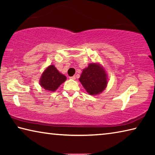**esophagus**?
<instances>
[{
	"instance_id": "34e87169",
	"label": "esophagus",
	"mask_w": 155,
	"mask_h": 155,
	"mask_svg": "<svg viewBox=\"0 0 155 155\" xmlns=\"http://www.w3.org/2000/svg\"><path fill=\"white\" fill-rule=\"evenodd\" d=\"M70 79H72V80H75L76 79V77H75V76H73V77H70Z\"/></svg>"
}]
</instances>
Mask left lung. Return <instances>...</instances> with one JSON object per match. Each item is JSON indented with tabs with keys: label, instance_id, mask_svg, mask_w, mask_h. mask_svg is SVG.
Instances as JSON below:
<instances>
[{
	"label": "left lung",
	"instance_id": "8db88e82",
	"mask_svg": "<svg viewBox=\"0 0 155 155\" xmlns=\"http://www.w3.org/2000/svg\"><path fill=\"white\" fill-rule=\"evenodd\" d=\"M79 81L89 94L97 95L107 87V74L101 65L92 63L83 70Z\"/></svg>",
	"mask_w": 155,
	"mask_h": 155
}]
</instances>
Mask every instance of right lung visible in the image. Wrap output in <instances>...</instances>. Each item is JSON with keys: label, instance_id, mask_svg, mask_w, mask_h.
Masks as SVG:
<instances>
[{"label": "right lung", "instance_id": "obj_1", "mask_svg": "<svg viewBox=\"0 0 155 155\" xmlns=\"http://www.w3.org/2000/svg\"><path fill=\"white\" fill-rule=\"evenodd\" d=\"M66 80V77L60 73L54 65H51L41 74L40 83L41 87L47 91H54Z\"/></svg>", "mask_w": 155, "mask_h": 155}]
</instances>
